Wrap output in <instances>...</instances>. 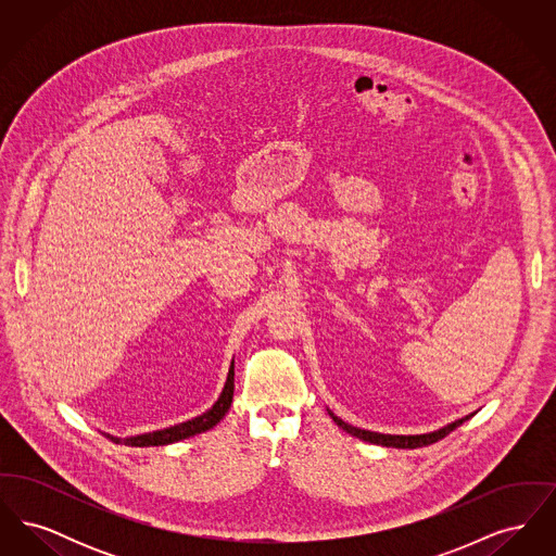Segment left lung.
Returning a JSON list of instances; mask_svg holds the SVG:
<instances>
[{"label":"left lung","mask_w":556,"mask_h":556,"mask_svg":"<svg viewBox=\"0 0 556 556\" xmlns=\"http://www.w3.org/2000/svg\"><path fill=\"white\" fill-rule=\"evenodd\" d=\"M329 415H331V419L340 425L344 431H348V433H352V435H356V438H361V440H365V442H370V444H379V446H388V448H390V446H392V448H421V446H429V444H433V442L446 438L450 431H454L458 425H463L469 419V417L458 419V421H454V424L446 425V427H442V429H438V431H431V433H424V435H386V433H375V431H367V429H358V427L344 424V421H342L340 417H336L331 410H329Z\"/></svg>","instance_id":"1"}]
</instances>
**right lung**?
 <instances>
[{"label":"right lung","instance_id":"right-lung-1","mask_svg":"<svg viewBox=\"0 0 556 556\" xmlns=\"http://www.w3.org/2000/svg\"><path fill=\"white\" fill-rule=\"evenodd\" d=\"M233 375H236V372H233V367H231L229 375H227V383H225V388H223V394L214 402V406H212L211 410H206L204 415H200V417H195V419H191V421H186V424L173 425V427H166V429H160V431L135 435V438H125V440L112 438V435H108V438H110L112 442H116V444L143 448V446H164V444H173V442L191 438V435H195V433L208 431L211 427H214V425L218 424V421L227 415V410H229V406H231V402H233Z\"/></svg>","mask_w":556,"mask_h":556}]
</instances>
